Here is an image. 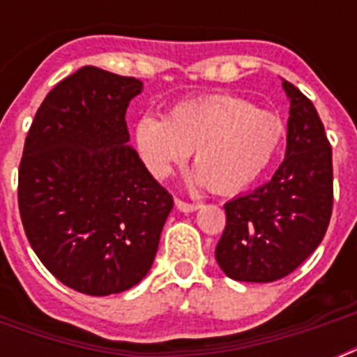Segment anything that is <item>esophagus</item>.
Returning a JSON list of instances; mask_svg holds the SVG:
<instances>
[{
    "label": "esophagus",
    "mask_w": 357,
    "mask_h": 357,
    "mask_svg": "<svg viewBox=\"0 0 357 357\" xmlns=\"http://www.w3.org/2000/svg\"><path fill=\"white\" fill-rule=\"evenodd\" d=\"M176 207H178L181 213H192L198 209V206H196V204H189V202L179 200V198H176Z\"/></svg>",
    "instance_id": "1"
}]
</instances>
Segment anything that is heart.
<instances>
[{
	"label": "heart",
	"instance_id": "heart-1",
	"mask_svg": "<svg viewBox=\"0 0 357 357\" xmlns=\"http://www.w3.org/2000/svg\"><path fill=\"white\" fill-rule=\"evenodd\" d=\"M282 139L280 116L231 94L185 100L167 119L144 114L135 123V146L153 178H168L195 150L196 181L218 195L254 183L276 157Z\"/></svg>",
	"mask_w": 357,
	"mask_h": 357
}]
</instances>
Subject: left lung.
Instances as JSON below:
<instances>
[{
  "instance_id": "obj_1",
  "label": "left lung",
  "mask_w": 357,
  "mask_h": 357,
  "mask_svg": "<svg viewBox=\"0 0 357 357\" xmlns=\"http://www.w3.org/2000/svg\"><path fill=\"white\" fill-rule=\"evenodd\" d=\"M291 109L285 159L268 183L229 200L215 250L224 274L268 283L298 268L326 234L333 207L332 146L315 105L283 79Z\"/></svg>"
}]
</instances>
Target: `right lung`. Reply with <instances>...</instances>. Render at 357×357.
<instances>
[{
    "label": "right lung",
    "instance_id": "obj_1",
    "mask_svg": "<svg viewBox=\"0 0 357 357\" xmlns=\"http://www.w3.org/2000/svg\"><path fill=\"white\" fill-rule=\"evenodd\" d=\"M142 81L83 66L55 85L25 137L18 207L42 265L77 293L142 280L174 200L128 144L126 109Z\"/></svg>",
    "mask_w": 357,
    "mask_h": 357
}]
</instances>
